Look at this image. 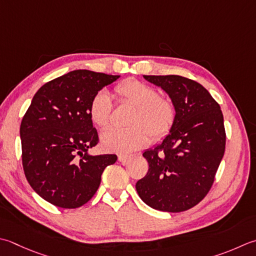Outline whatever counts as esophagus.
Here are the masks:
<instances>
[{"label":"esophagus","instance_id":"esophagus-1","mask_svg":"<svg viewBox=\"0 0 256 256\" xmlns=\"http://www.w3.org/2000/svg\"><path fill=\"white\" fill-rule=\"evenodd\" d=\"M128 160H130V156H128V155H118V161L122 164L126 163Z\"/></svg>","mask_w":256,"mask_h":256}]
</instances>
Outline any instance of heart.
Wrapping results in <instances>:
<instances>
[{
	"label": "heart",
	"mask_w": 256,
	"mask_h": 256,
	"mask_svg": "<svg viewBox=\"0 0 256 256\" xmlns=\"http://www.w3.org/2000/svg\"><path fill=\"white\" fill-rule=\"evenodd\" d=\"M118 101L132 106L128 128H110L101 135L104 151L131 153L144 148L150 138L158 141L171 132L176 121V108L166 98L160 96L154 88L138 80H126L114 88ZM112 103L108 94L100 91L90 104V116L98 128H106L111 120Z\"/></svg>",
	"instance_id": "heart-1"
}]
</instances>
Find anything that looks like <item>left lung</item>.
<instances>
[{
	"label": "left lung",
	"mask_w": 256,
	"mask_h": 256,
	"mask_svg": "<svg viewBox=\"0 0 256 256\" xmlns=\"http://www.w3.org/2000/svg\"><path fill=\"white\" fill-rule=\"evenodd\" d=\"M164 90L176 108V121L162 143L146 150V175L136 182L142 201L164 212L195 206L212 188L225 151L223 114L201 84L180 75H143Z\"/></svg>",
	"instance_id": "1"
}]
</instances>
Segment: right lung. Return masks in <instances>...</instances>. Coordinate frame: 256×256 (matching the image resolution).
<instances>
[{
    "label": "right lung",
    "mask_w": 256,
    "mask_h": 256,
    "mask_svg": "<svg viewBox=\"0 0 256 256\" xmlns=\"http://www.w3.org/2000/svg\"><path fill=\"white\" fill-rule=\"evenodd\" d=\"M120 75L76 70L45 83L35 93L20 128L24 174L45 201L63 208L88 203L115 154L90 155L98 143L90 104Z\"/></svg>",
    "instance_id": "add662e5"
}]
</instances>
